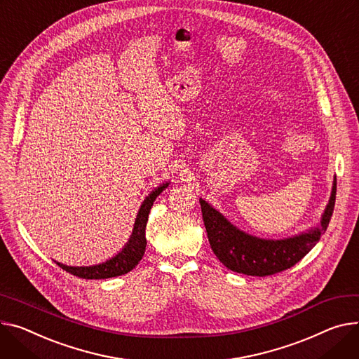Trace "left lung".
I'll return each instance as SVG.
<instances>
[{
	"instance_id": "1",
	"label": "left lung",
	"mask_w": 359,
	"mask_h": 359,
	"mask_svg": "<svg viewBox=\"0 0 359 359\" xmlns=\"http://www.w3.org/2000/svg\"><path fill=\"white\" fill-rule=\"evenodd\" d=\"M335 199L337 177L333 179L330 198L320 224L281 240H266L250 235L232 225L219 210L202 198L199 202L210 248L222 264L235 273L266 277L293 267L319 243L332 218Z\"/></svg>"
}]
</instances>
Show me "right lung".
<instances>
[{
	"mask_svg": "<svg viewBox=\"0 0 359 359\" xmlns=\"http://www.w3.org/2000/svg\"><path fill=\"white\" fill-rule=\"evenodd\" d=\"M169 184H170V182H165V183L160 184L158 187H156L153 192L144 199V202L141 203L130 240L118 254H115L109 259L100 262V264H95V266L72 267V266H66V264H62V262L55 261L56 264L60 269L66 270L67 273L74 274L76 277H81V278H86V280L111 278V277H118V276H123V274H127L128 271H131L141 261V258H142V255H144V251H146V245H147L146 225L149 221L150 209H151L156 198Z\"/></svg>",
	"mask_w": 359,
	"mask_h": 359,
	"instance_id": "add662e5",
	"label": "right lung"
}]
</instances>
